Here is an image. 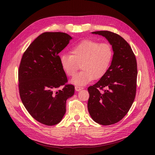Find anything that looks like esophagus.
<instances>
[{
  "mask_svg": "<svg viewBox=\"0 0 155 155\" xmlns=\"http://www.w3.org/2000/svg\"><path fill=\"white\" fill-rule=\"evenodd\" d=\"M82 89H83V87H79V86H76L75 87V90L77 91H81Z\"/></svg>",
  "mask_w": 155,
  "mask_h": 155,
  "instance_id": "esophagus-1",
  "label": "esophagus"
}]
</instances>
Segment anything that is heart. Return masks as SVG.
<instances>
[{"label": "heart", "mask_w": 155, "mask_h": 155, "mask_svg": "<svg viewBox=\"0 0 155 155\" xmlns=\"http://www.w3.org/2000/svg\"><path fill=\"white\" fill-rule=\"evenodd\" d=\"M71 54H62L60 64L68 77H74L81 67L83 69L72 78L71 82L77 85H84L94 78L98 79L107 73L113 58L112 46L106 42L86 39L74 45Z\"/></svg>", "instance_id": "b5f03b06"}]
</instances>
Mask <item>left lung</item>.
I'll use <instances>...</instances> for the list:
<instances>
[{"mask_svg": "<svg viewBox=\"0 0 155 155\" xmlns=\"http://www.w3.org/2000/svg\"><path fill=\"white\" fill-rule=\"evenodd\" d=\"M92 33L106 38L114 55L107 73L88 88V110L96 123L110 125L123 119L133 103L137 91V60L130 46L120 35L107 31Z\"/></svg>", "mask_w": 155, "mask_h": 155, "instance_id": "1", "label": "left lung"}]
</instances>
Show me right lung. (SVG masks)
Wrapping results in <instances>:
<instances>
[{
  "mask_svg": "<svg viewBox=\"0 0 155 155\" xmlns=\"http://www.w3.org/2000/svg\"><path fill=\"white\" fill-rule=\"evenodd\" d=\"M72 38L64 32L42 33L25 51L19 65L22 104L36 120L48 126L60 123L66 113V101L74 93L73 85L67 84L58 55Z\"/></svg>",
  "mask_w": 155,
  "mask_h": 155,
  "instance_id": "right-lung-1",
  "label": "right lung"
}]
</instances>
